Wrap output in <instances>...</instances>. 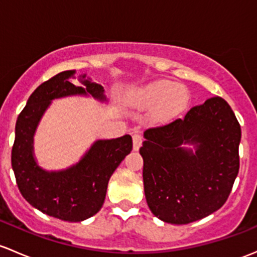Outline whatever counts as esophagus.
I'll return each mask as SVG.
<instances>
[{
    "mask_svg": "<svg viewBox=\"0 0 257 257\" xmlns=\"http://www.w3.org/2000/svg\"><path fill=\"white\" fill-rule=\"evenodd\" d=\"M142 143H143V138L140 134H133V149L138 151L142 147Z\"/></svg>",
    "mask_w": 257,
    "mask_h": 257,
    "instance_id": "esophagus-1",
    "label": "esophagus"
}]
</instances>
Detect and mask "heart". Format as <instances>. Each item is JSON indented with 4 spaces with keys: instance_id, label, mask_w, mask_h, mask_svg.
<instances>
[{
    "instance_id": "b5f03b06",
    "label": "heart",
    "mask_w": 257,
    "mask_h": 257,
    "mask_svg": "<svg viewBox=\"0 0 257 257\" xmlns=\"http://www.w3.org/2000/svg\"><path fill=\"white\" fill-rule=\"evenodd\" d=\"M134 103L151 108L156 120L166 121L177 117L188 103V93L185 88L169 80H159L139 88L133 93Z\"/></svg>"
}]
</instances>
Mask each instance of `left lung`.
I'll use <instances>...</instances> for the list:
<instances>
[{"label": "left lung", "mask_w": 257, "mask_h": 257, "mask_svg": "<svg viewBox=\"0 0 257 257\" xmlns=\"http://www.w3.org/2000/svg\"><path fill=\"white\" fill-rule=\"evenodd\" d=\"M139 153L151 213L188 224L225 203L239 172L241 129L220 97L191 108L183 119L144 132Z\"/></svg>", "instance_id": "8db88e82"}]
</instances>
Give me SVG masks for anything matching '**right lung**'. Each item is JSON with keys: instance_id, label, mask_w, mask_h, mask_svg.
<instances>
[{"instance_id": "right-lung-1", "label": "right lung", "mask_w": 257, "mask_h": 257, "mask_svg": "<svg viewBox=\"0 0 257 257\" xmlns=\"http://www.w3.org/2000/svg\"><path fill=\"white\" fill-rule=\"evenodd\" d=\"M75 70L63 71L43 82L31 94L18 115L12 148V169L20 192L31 206L65 221H82L99 212L106 198L108 181L132 151L131 136L94 142L85 155L67 169L47 171L34 156V134L51 101L69 96H91L107 102L103 86L80 75L81 86L70 79Z\"/></svg>"}]
</instances>
